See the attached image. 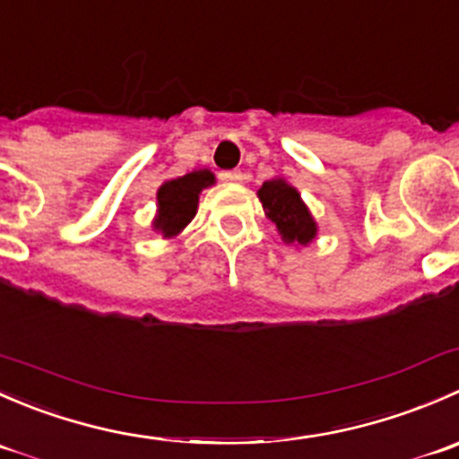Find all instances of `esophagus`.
Returning <instances> with one entry per match:
<instances>
[{"label": "esophagus", "instance_id": "esophagus-1", "mask_svg": "<svg viewBox=\"0 0 459 459\" xmlns=\"http://www.w3.org/2000/svg\"><path fill=\"white\" fill-rule=\"evenodd\" d=\"M220 179L229 184H239L244 179V175L239 170H224V173H220Z\"/></svg>", "mask_w": 459, "mask_h": 459}]
</instances>
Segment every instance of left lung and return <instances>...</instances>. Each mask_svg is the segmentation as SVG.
Listing matches in <instances>:
<instances>
[{
	"instance_id": "8db88e82",
	"label": "left lung",
	"mask_w": 459,
	"mask_h": 459,
	"mask_svg": "<svg viewBox=\"0 0 459 459\" xmlns=\"http://www.w3.org/2000/svg\"><path fill=\"white\" fill-rule=\"evenodd\" d=\"M264 212L275 224L281 242L290 247H308L317 238V221L302 195L284 178H273L264 182L257 191Z\"/></svg>"
}]
</instances>
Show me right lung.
I'll return each mask as SVG.
<instances>
[{
    "label": "right lung",
    "instance_id": "add662e5",
    "mask_svg": "<svg viewBox=\"0 0 459 459\" xmlns=\"http://www.w3.org/2000/svg\"><path fill=\"white\" fill-rule=\"evenodd\" d=\"M212 184H215V175L208 169L193 170L182 178L161 182V186L157 188V211L151 221L152 230L164 239L178 238L197 215L202 191Z\"/></svg>",
    "mask_w": 459,
    "mask_h": 459
}]
</instances>
